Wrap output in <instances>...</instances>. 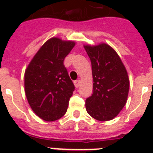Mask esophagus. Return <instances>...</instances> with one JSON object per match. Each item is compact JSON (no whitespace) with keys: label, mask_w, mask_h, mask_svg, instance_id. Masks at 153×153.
<instances>
[{"label":"esophagus","mask_w":153,"mask_h":153,"mask_svg":"<svg viewBox=\"0 0 153 153\" xmlns=\"http://www.w3.org/2000/svg\"><path fill=\"white\" fill-rule=\"evenodd\" d=\"M74 86H75V87L78 88V87H79V86H80V84H81V80H79V79L75 80V81L74 82Z\"/></svg>","instance_id":"obj_1"}]
</instances>
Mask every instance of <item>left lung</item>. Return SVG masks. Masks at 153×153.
Listing matches in <instances>:
<instances>
[{
    "label": "left lung",
    "instance_id": "obj_1",
    "mask_svg": "<svg viewBox=\"0 0 153 153\" xmlns=\"http://www.w3.org/2000/svg\"><path fill=\"white\" fill-rule=\"evenodd\" d=\"M91 61L93 94L86 98V111L102 121L114 119L125 106L128 98V73L117 52L106 44L85 45Z\"/></svg>",
    "mask_w": 153,
    "mask_h": 153
}]
</instances>
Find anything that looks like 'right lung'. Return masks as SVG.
Instances as JSON below:
<instances>
[{
    "instance_id": "right-lung-1",
    "label": "right lung",
    "mask_w": 153,
    "mask_h": 153,
    "mask_svg": "<svg viewBox=\"0 0 153 153\" xmlns=\"http://www.w3.org/2000/svg\"><path fill=\"white\" fill-rule=\"evenodd\" d=\"M74 45L73 41L53 37L37 51L25 71L27 102L44 121H56L67 112L74 86L63 61Z\"/></svg>"
}]
</instances>
